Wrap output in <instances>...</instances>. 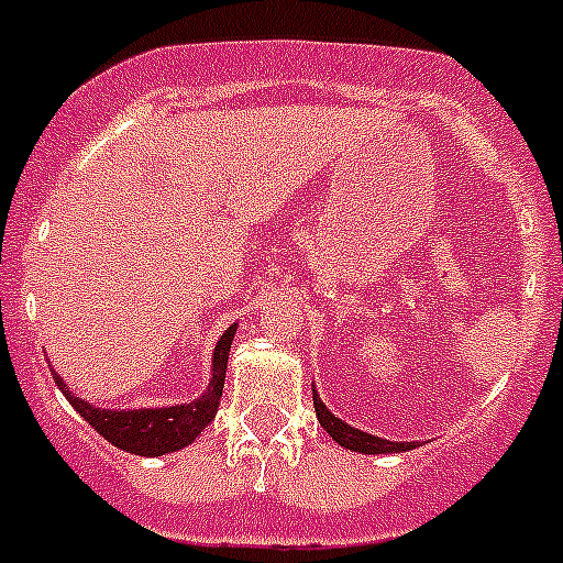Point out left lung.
<instances>
[{
  "instance_id": "left-lung-1",
  "label": "left lung",
  "mask_w": 563,
  "mask_h": 563,
  "mask_svg": "<svg viewBox=\"0 0 563 563\" xmlns=\"http://www.w3.org/2000/svg\"><path fill=\"white\" fill-rule=\"evenodd\" d=\"M313 408H317L319 424L333 435V441H339L341 448L346 450H355V453H364V455H380V453H406V450L419 448V441H388V439H380V435L364 433V430L358 428H350V424L341 422L335 413H330L328 408H324V402L319 400L317 388H313Z\"/></svg>"
}]
</instances>
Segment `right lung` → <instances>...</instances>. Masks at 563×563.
Instances as JSON below:
<instances>
[{
  "instance_id": "right-lung-1",
  "label": "right lung",
  "mask_w": 563,
  "mask_h": 563,
  "mask_svg": "<svg viewBox=\"0 0 563 563\" xmlns=\"http://www.w3.org/2000/svg\"><path fill=\"white\" fill-rule=\"evenodd\" d=\"M233 335L235 324H230L222 333V339L217 341V346H213V364H210L208 388L199 394L197 400L180 402V406L108 411V408L91 406V402H86L82 397H75V391H68L63 377L55 375V383L60 386V391L66 394V400L77 408V413L119 450H128V453L133 455H144V459L177 453V450L188 448V444L213 422V417H217Z\"/></svg>"
}]
</instances>
